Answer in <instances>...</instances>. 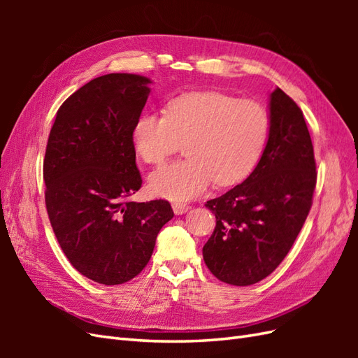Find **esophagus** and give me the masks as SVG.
Wrapping results in <instances>:
<instances>
[{
	"label": "esophagus",
	"instance_id": "34e87169",
	"mask_svg": "<svg viewBox=\"0 0 358 358\" xmlns=\"http://www.w3.org/2000/svg\"><path fill=\"white\" fill-rule=\"evenodd\" d=\"M189 209H191V206H189V204L180 203V201L173 203V210H175V213H176V215H182V213H185V212H188Z\"/></svg>",
	"mask_w": 358,
	"mask_h": 358
}]
</instances>
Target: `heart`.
<instances>
[{
	"instance_id": "1",
	"label": "heart",
	"mask_w": 358,
	"mask_h": 358,
	"mask_svg": "<svg viewBox=\"0 0 358 358\" xmlns=\"http://www.w3.org/2000/svg\"><path fill=\"white\" fill-rule=\"evenodd\" d=\"M263 104L221 92L171 100L164 115L145 113L133 131L138 157L159 167L185 143L187 158L152 173L150 191L171 200L200 196L215 182L230 187L251 175L270 136Z\"/></svg>"
}]
</instances>
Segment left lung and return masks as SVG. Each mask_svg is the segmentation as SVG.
Here are the masks:
<instances>
[{
	"label": "left lung",
	"instance_id": "obj_1",
	"mask_svg": "<svg viewBox=\"0 0 358 358\" xmlns=\"http://www.w3.org/2000/svg\"><path fill=\"white\" fill-rule=\"evenodd\" d=\"M270 136L242 183L204 206L216 227L203 246L213 276L246 287L282 263L305 224L317 185V164L300 107L282 90L270 95Z\"/></svg>",
	"mask_w": 358,
	"mask_h": 358
}]
</instances>
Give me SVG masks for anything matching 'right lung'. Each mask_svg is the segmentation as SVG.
Segmentation results:
<instances>
[{"label": "right lung", "instance_id": "add662e5", "mask_svg": "<svg viewBox=\"0 0 358 358\" xmlns=\"http://www.w3.org/2000/svg\"><path fill=\"white\" fill-rule=\"evenodd\" d=\"M149 79L100 76L57 112L43 159L45 201L71 266L104 285L128 282L149 263L157 236L175 213L167 200H129L142 187L133 131Z\"/></svg>", "mask_w": 358, "mask_h": 358}]
</instances>
